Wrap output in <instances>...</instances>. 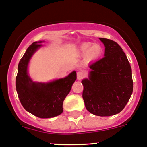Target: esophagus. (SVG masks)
<instances>
[{
  "mask_svg": "<svg viewBox=\"0 0 147 147\" xmlns=\"http://www.w3.org/2000/svg\"><path fill=\"white\" fill-rule=\"evenodd\" d=\"M84 77H85V73H84V72H82V71H79V72H77V80H81Z\"/></svg>",
  "mask_w": 147,
  "mask_h": 147,
  "instance_id": "esophagus-1",
  "label": "esophagus"
}]
</instances>
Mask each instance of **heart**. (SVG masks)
<instances>
[{"instance_id":"heart-1","label":"heart","mask_w":147,"mask_h":147,"mask_svg":"<svg viewBox=\"0 0 147 147\" xmlns=\"http://www.w3.org/2000/svg\"><path fill=\"white\" fill-rule=\"evenodd\" d=\"M80 51L82 56H87L88 60H95L102 54V49L100 45L98 44L92 45L91 42H85L81 46Z\"/></svg>"}]
</instances>
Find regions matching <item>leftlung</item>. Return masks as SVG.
I'll use <instances>...</instances> for the list:
<instances>
[{"mask_svg":"<svg viewBox=\"0 0 147 147\" xmlns=\"http://www.w3.org/2000/svg\"><path fill=\"white\" fill-rule=\"evenodd\" d=\"M105 57L92 63L89 78L82 80V97L91 114L109 117L121 112L133 89L132 70L122 48L113 40L100 38Z\"/></svg>","mask_w":147,"mask_h":147,"instance_id":"left-lung-1","label":"left lung"}]
</instances>
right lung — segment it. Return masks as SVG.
<instances>
[{"mask_svg":"<svg viewBox=\"0 0 147 147\" xmlns=\"http://www.w3.org/2000/svg\"><path fill=\"white\" fill-rule=\"evenodd\" d=\"M42 42H35L28 47L18 65L16 89L21 103L27 112L39 118L47 119L60 115L63 102L77 79L76 72L49 83L32 82L27 72L29 60Z\"/></svg>","mask_w":147,"mask_h":147,"instance_id":"add662e5","label":"right lung"}]
</instances>
